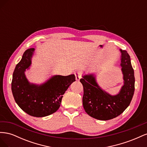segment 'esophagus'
<instances>
[{
  "mask_svg": "<svg viewBox=\"0 0 147 147\" xmlns=\"http://www.w3.org/2000/svg\"><path fill=\"white\" fill-rule=\"evenodd\" d=\"M75 77H76V80L79 81L82 78V72H80V71H77V72H75Z\"/></svg>",
  "mask_w": 147,
  "mask_h": 147,
  "instance_id": "1",
  "label": "esophagus"
}]
</instances>
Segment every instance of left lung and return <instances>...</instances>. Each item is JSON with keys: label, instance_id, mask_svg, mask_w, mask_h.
<instances>
[{"label": "left lung", "instance_id": "8db88e82", "mask_svg": "<svg viewBox=\"0 0 147 147\" xmlns=\"http://www.w3.org/2000/svg\"><path fill=\"white\" fill-rule=\"evenodd\" d=\"M119 51L123 85L118 94L112 95L104 90L97 82L96 74H85L80 79L84 91V109L95 119L106 121L117 117L129 105L134 96L135 77L130 56L126 51Z\"/></svg>", "mask_w": 147, "mask_h": 147}]
</instances>
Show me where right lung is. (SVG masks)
I'll use <instances>...</instances> for the list:
<instances>
[{
    "mask_svg": "<svg viewBox=\"0 0 147 147\" xmlns=\"http://www.w3.org/2000/svg\"><path fill=\"white\" fill-rule=\"evenodd\" d=\"M35 48L28 49L13 74L11 91L16 103L26 113L44 117L59 109L62 98L69 86L75 81L74 74L53 75L41 84L30 83L25 72L30 69Z\"/></svg>",
    "mask_w": 147,
    "mask_h": 147,
    "instance_id": "right-lung-1",
    "label": "right lung"
}]
</instances>
